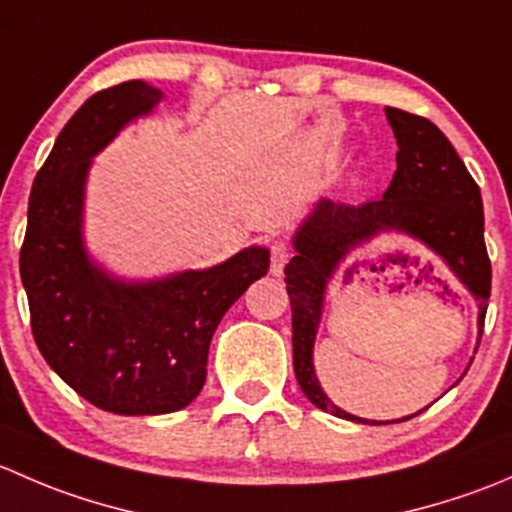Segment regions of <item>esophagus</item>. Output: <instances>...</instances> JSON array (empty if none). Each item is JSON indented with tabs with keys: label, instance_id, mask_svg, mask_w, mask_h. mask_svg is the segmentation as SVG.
I'll list each match as a JSON object with an SVG mask.
<instances>
[{
	"label": "esophagus",
	"instance_id": "34e87169",
	"mask_svg": "<svg viewBox=\"0 0 512 512\" xmlns=\"http://www.w3.org/2000/svg\"><path fill=\"white\" fill-rule=\"evenodd\" d=\"M289 257H292V250H289V245L285 240H275L270 247V272L275 277H280L282 272H285V265L289 262Z\"/></svg>",
	"mask_w": 512,
	"mask_h": 512
}]
</instances>
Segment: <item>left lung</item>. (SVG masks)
Here are the masks:
<instances>
[{"mask_svg":"<svg viewBox=\"0 0 512 512\" xmlns=\"http://www.w3.org/2000/svg\"><path fill=\"white\" fill-rule=\"evenodd\" d=\"M394 128L396 173L384 198L371 203L344 205L322 198L292 237L294 257L285 267L292 304L294 376L304 396L317 409L356 423L381 426L339 409L314 371V339L322 322L324 294L339 265L356 247L374 237L394 232L421 242L441 257L448 270L478 302V344L483 334L490 297V260L483 240V200L456 148L428 118L401 108H386ZM416 416V414H414ZM404 416L399 421H406Z\"/></svg>","mask_w":512,"mask_h":512,"instance_id":"8db88e82","label":"left lung"}]
</instances>
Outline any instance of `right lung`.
I'll return each instance as SVG.
<instances>
[{
  "label": "right lung",
  "instance_id": "right-lung-1",
  "mask_svg": "<svg viewBox=\"0 0 512 512\" xmlns=\"http://www.w3.org/2000/svg\"><path fill=\"white\" fill-rule=\"evenodd\" d=\"M160 98L156 86L126 81L98 91L71 116L34 178L19 255L34 342L46 364L86 401L121 416L185 409L205 384L220 319L270 267V250L252 245L208 270L121 280L89 255L91 160Z\"/></svg>",
  "mask_w": 512,
  "mask_h": 512
}]
</instances>
